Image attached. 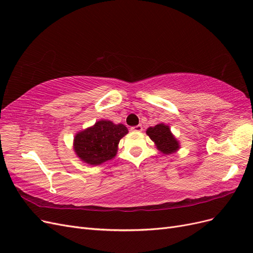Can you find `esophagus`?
Masks as SVG:
<instances>
[{
    "label": "esophagus",
    "instance_id": "1",
    "mask_svg": "<svg viewBox=\"0 0 253 253\" xmlns=\"http://www.w3.org/2000/svg\"><path fill=\"white\" fill-rule=\"evenodd\" d=\"M131 131H133V132H141L142 131V126L138 125V126H132L131 127Z\"/></svg>",
    "mask_w": 253,
    "mask_h": 253
}]
</instances>
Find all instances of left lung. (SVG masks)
Returning a JSON list of instances; mask_svg holds the SVG:
<instances>
[{
  "label": "left lung",
  "mask_w": 253,
  "mask_h": 253,
  "mask_svg": "<svg viewBox=\"0 0 253 253\" xmlns=\"http://www.w3.org/2000/svg\"><path fill=\"white\" fill-rule=\"evenodd\" d=\"M145 133L155 143L156 149L163 154L170 155L180 149L179 141L175 138L168 125L158 124L155 126L149 127Z\"/></svg>",
  "instance_id": "obj_1"
}]
</instances>
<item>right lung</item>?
<instances>
[{"label":"right lung","instance_id":"right-lung-1","mask_svg":"<svg viewBox=\"0 0 253 253\" xmlns=\"http://www.w3.org/2000/svg\"><path fill=\"white\" fill-rule=\"evenodd\" d=\"M127 133V127L122 124L101 119L76 134L73 148L81 162L98 166L116 156L119 141Z\"/></svg>","mask_w":253,"mask_h":253}]
</instances>
